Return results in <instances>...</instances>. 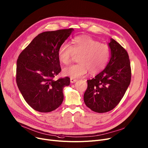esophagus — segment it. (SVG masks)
<instances>
[{
  "label": "esophagus",
  "instance_id": "34e87169",
  "mask_svg": "<svg viewBox=\"0 0 148 148\" xmlns=\"http://www.w3.org/2000/svg\"><path fill=\"white\" fill-rule=\"evenodd\" d=\"M76 82H77L76 79H74V78H70V82H71V83H74Z\"/></svg>",
  "mask_w": 148,
  "mask_h": 148
}]
</instances>
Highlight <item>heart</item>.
<instances>
[{"label":"heart","mask_w":148,"mask_h":148,"mask_svg":"<svg viewBox=\"0 0 148 148\" xmlns=\"http://www.w3.org/2000/svg\"><path fill=\"white\" fill-rule=\"evenodd\" d=\"M75 55H80L78 59L79 64L64 68L62 73L65 76L78 78L88 71L92 74L102 71L109 62L111 52L108 45L100 43L90 36L81 35L73 39L71 45L64 42L58 48V59L64 65L70 64Z\"/></svg>","instance_id":"1"}]
</instances>
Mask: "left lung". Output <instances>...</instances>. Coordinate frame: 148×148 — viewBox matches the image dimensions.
I'll return each instance as SVG.
<instances>
[{"instance_id":"left-lung-1","label":"left lung","mask_w":148,"mask_h":148,"mask_svg":"<svg viewBox=\"0 0 148 148\" xmlns=\"http://www.w3.org/2000/svg\"><path fill=\"white\" fill-rule=\"evenodd\" d=\"M110 60L104 70L88 80L84 94L86 105L98 113L110 111L119 103L131 81V67L127 51L113 38L108 43Z\"/></svg>"}]
</instances>
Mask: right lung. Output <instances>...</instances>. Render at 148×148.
I'll return each mask as SVG.
<instances>
[{"label": "right lung", "instance_id": "right-lung-1", "mask_svg": "<svg viewBox=\"0 0 148 148\" xmlns=\"http://www.w3.org/2000/svg\"><path fill=\"white\" fill-rule=\"evenodd\" d=\"M73 31L69 28L39 34L18 56V87L26 102L37 111L51 112L63 102V88L70 85V79L53 78L61 71L58 48Z\"/></svg>", "mask_w": 148, "mask_h": 148}]
</instances>
